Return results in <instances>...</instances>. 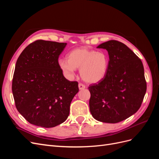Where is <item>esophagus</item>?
Returning a JSON list of instances; mask_svg holds the SVG:
<instances>
[{
	"label": "esophagus",
	"instance_id": "34e87169",
	"mask_svg": "<svg viewBox=\"0 0 159 159\" xmlns=\"http://www.w3.org/2000/svg\"><path fill=\"white\" fill-rule=\"evenodd\" d=\"M78 87H79V89H84L85 88V85H84L83 84L80 83V84H78Z\"/></svg>",
	"mask_w": 159,
	"mask_h": 159
}]
</instances>
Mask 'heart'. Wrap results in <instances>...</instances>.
<instances>
[{"mask_svg": "<svg viewBox=\"0 0 159 159\" xmlns=\"http://www.w3.org/2000/svg\"><path fill=\"white\" fill-rule=\"evenodd\" d=\"M58 66L66 78H73L75 69H80L81 78L88 83L95 84L105 78L109 60L103 52L78 48L70 51L67 58L60 59Z\"/></svg>", "mask_w": 159, "mask_h": 159, "instance_id": "obj_1", "label": "heart"}]
</instances>
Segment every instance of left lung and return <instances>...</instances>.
Here are the masks:
<instances>
[{"mask_svg":"<svg viewBox=\"0 0 159 159\" xmlns=\"http://www.w3.org/2000/svg\"><path fill=\"white\" fill-rule=\"evenodd\" d=\"M97 48L107 50L109 60L105 78L88 88L90 112L99 121L117 123L141 107L147 91L143 65L121 42L109 40Z\"/></svg>","mask_w":159,"mask_h":159,"instance_id":"8db88e82","label":"left lung"}]
</instances>
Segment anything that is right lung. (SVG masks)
Here are the masks:
<instances>
[{
    "label": "right lung",
    "instance_id": "obj_1",
    "mask_svg": "<svg viewBox=\"0 0 159 159\" xmlns=\"http://www.w3.org/2000/svg\"><path fill=\"white\" fill-rule=\"evenodd\" d=\"M66 43L38 40L19 56L12 91L18 112L30 123L45 128L64 123L70 103L78 92V81H70L58 66Z\"/></svg>",
    "mask_w": 159,
    "mask_h": 159
}]
</instances>
